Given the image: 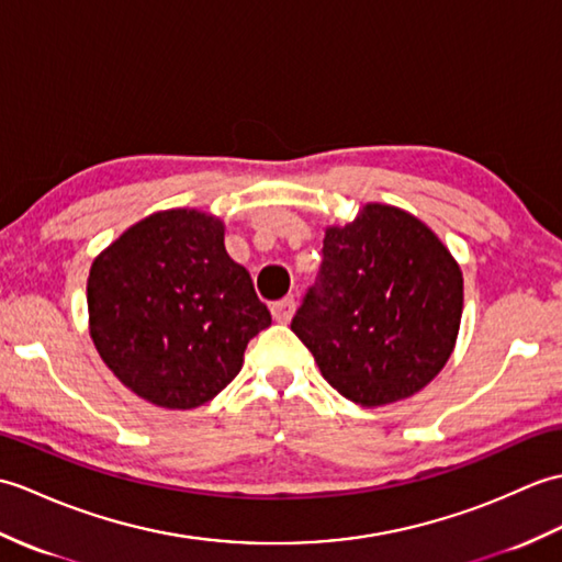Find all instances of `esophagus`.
<instances>
[{
	"instance_id": "1",
	"label": "esophagus",
	"mask_w": 562,
	"mask_h": 562,
	"mask_svg": "<svg viewBox=\"0 0 562 562\" xmlns=\"http://www.w3.org/2000/svg\"><path fill=\"white\" fill-rule=\"evenodd\" d=\"M295 307H297V303L293 301V297H283V301L271 305V317L281 324L291 322V317L295 315Z\"/></svg>"
}]
</instances>
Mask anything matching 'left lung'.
<instances>
[{"mask_svg": "<svg viewBox=\"0 0 562 562\" xmlns=\"http://www.w3.org/2000/svg\"><path fill=\"white\" fill-rule=\"evenodd\" d=\"M322 252L319 285L291 322L322 378L366 408L420 392L450 360L464 310L450 249L408 211L368 202L324 228Z\"/></svg>", "mask_w": 562, "mask_h": 562, "instance_id": "obj_1", "label": "left lung"}]
</instances>
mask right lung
Listing matches in <instances>:
<instances>
[{"instance_id": "obj_1", "label": "right lung", "mask_w": 562, "mask_h": 562, "mask_svg": "<svg viewBox=\"0 0 562 562\" xmlns=\"http://www.w3.org/2000/svg\"><path fill=\"white\" fill-rule=\"evenodd\" d=\"M223 235L206 211H156L93 259L86 303L95 351L148 404L211 402L240 372L247 341L271 324Z\"/></svg>"}]
</instances>
